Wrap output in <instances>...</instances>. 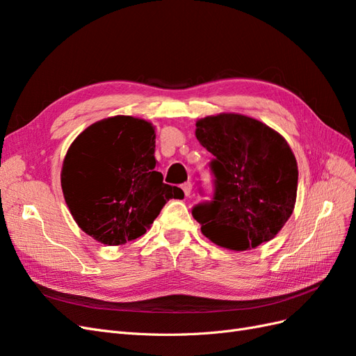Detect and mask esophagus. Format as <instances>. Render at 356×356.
<instances>
[{"mask_svg":"<svg viewBox=\"0 0 356 356\" xmlns=\"http://www.w3.org/2000/svg\"><path fill=\"white\" fill-rule=\"evenodd\" d=\"M181 187H182V190H184V195H186V196H190V195H191V190H193V184H191V182H184V184H182Z\"/></svg>","mask_w":356,"mask_h":356,"instance_id":"esophagus-1","label":"esophagus"}]
</instances>
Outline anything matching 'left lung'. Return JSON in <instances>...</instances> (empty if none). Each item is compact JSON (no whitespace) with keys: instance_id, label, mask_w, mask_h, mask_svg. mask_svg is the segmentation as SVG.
I'll return each mask as SVG.
<instances>
[{"instance_id":"obj_1","label":"left lung","mask_w":356,"mask_h":356,"mask_svg":"<svg viewBox=\"0 0 356 356\" xmlns=\"http://www.w3.org/2000/svg\"><path fill=\"white\" fill-rule=\"evenodd\" d=\"M196 138L213 156L215 193L191 213L215 245L246 251L272 241L291 217L298 169L285 138L252 117L221 113L196 122Z\"/></svg>"}]
</instances>
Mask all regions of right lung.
<instances>
[{"mask_svg":"<svg viewBox=\"0 0 356 356\" xmlns=\"http://www.w3.org/2000/svg\"><path fill=\"white\" fill-rule=\"evenodd\" d=\"M154 126L131 115L90 124L63 159L60 186L79 227L104 245L143 236L169 199L184 191L154 170Z\"/></svg>","mask_w":356,"mask_h":356,"instance_id":"1","label":"right lung"}]
</instances>
